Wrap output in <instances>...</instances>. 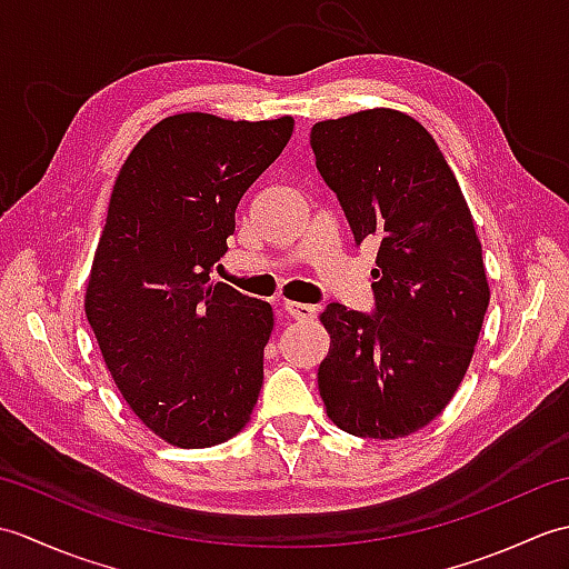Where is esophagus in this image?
<instances>
[{
	"mask_svg": "<svg viewBox=\"0 0 569 569\" xmlns=\"http://www.w3.org/2000/svg\"><path fill=\"white\" fill-rule=\"evenodd\" d=\"M281 306H283L288 316H291L298 322H308V320L316 318V308L308 306V303H293V300H283Z\"/></svg>",
	"mask_w": 569,
	"mask_h": 569,
	"instance_id": "esophagus-1",
	"label": "esophagus"
}]
</instances>
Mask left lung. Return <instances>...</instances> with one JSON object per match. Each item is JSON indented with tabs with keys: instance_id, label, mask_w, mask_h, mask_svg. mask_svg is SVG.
<instances>
[{
	"instance_id": "left-lung-1",
	"label": "left lung",
	"mask_w": 569,
	"mask_h": 569,
	"mask_svg": "<svg viewBox=\"0 0 569 569\" xmlns=\"http://www.w3.org/2000/svg\"><path fill=\"white\" fill-rule=\"evenodd\" d=\"M310 147L357 244H379L377 312H320L322 403L357 438H406L442 413L475 355L491 296L475 220L440 147L406 112L325 119Z\"/></svg>"
}]
</instances>
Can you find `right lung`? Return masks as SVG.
Returning <instances> with one entry per match:
<instances>
[{
    "label": "right lung",
    "mask_w": 569,
    "mask_h": 569,
    "mask_svg": "<svg viewBox=\"0 0 569 569\" xmlns=\"http://www.w3.org/2000/svg\"><path fill=\"white\" fill-rule=\"evenodd\" d=\"M293 124L173 114L119 168L84 316L131 413L168 445H220L251 420L273 310L212 283L210 271L241 196L286 149Z\"/></svg>",
    "instance_id": "1"
}]
</instances>
